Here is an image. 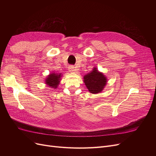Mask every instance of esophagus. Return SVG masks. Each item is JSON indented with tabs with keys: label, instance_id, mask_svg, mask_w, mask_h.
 Instances as JSON below:
<instances>
[{
	"label": "esophagus",
	"instance_id": "34e87169",
	"mask_svg": "<svg viewBox=\"0 0 156 156\" xmlns=\"http://www.w3.org/2000/svg\"><path fill=\"white\" fill-rule=\"evenodd\" d=\"M68 69L71 72H76L78 70L76 67H75V66H72V65L69 66V68H68Z\"/></svg>",
	"mask_w": 156,
	"mask_h": 156
}]
</instances>
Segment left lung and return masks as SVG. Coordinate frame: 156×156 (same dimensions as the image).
<instances>
[{"label": "left lung", "instance_id": "left-lung-1", "mask_svg": "<svg viewBox=\"0 0 156 156\" xmlns=\"http://www.w3.org/2000/svg\"><path fill=\"white\" fill-rule=\"evenodd\" d=\"M84 83L88 91L92 94L101 92L107 82V79L102 73L94 68L93 71L87 74L83 78Z\"/></svg>", "mask_w": 156, "mask_h": 156}]
</instances>
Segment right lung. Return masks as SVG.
Masks as SVG:
<instances>
[{"mask_svg": "<svg viewBox=\"0 0 156 156\" xmlns=\"http://www.w3.org/2000/svg\"><path fill=\"white\" fill-rule=\"evenodd\" d=\"M61 76V74L60 75H58V74L56 73H52L51 75H49L47 78L45 80V83L52 88H56L57 85L59 84Z\"/></svg>", "mask_w": 156, "mask_h": 156, "instance_id": "obj_1", "label": "right lung"}]
</instances>
